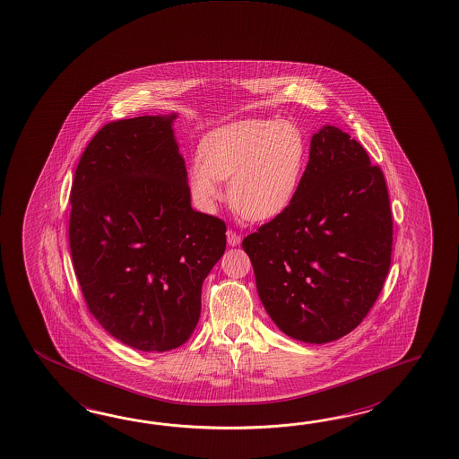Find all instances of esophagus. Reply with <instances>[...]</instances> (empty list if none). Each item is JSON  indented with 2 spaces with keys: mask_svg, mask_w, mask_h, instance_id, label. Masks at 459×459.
<instances>
[{
  "mask_svg": "<svg viewBox=\"0 0 459 459\" xmlns=\"http://www.w3.org/2000/svg\"><path fill=\"white\" fill-rule=\"evenodd\" d=\"M242 242V237L234 232V230H227V244L230 245V247H237V245H240Z\"/></svg>",
  "mask_w": 459,
  "mask_h": 459,
  "instance_id": "1",
  "label": "esophagus"
}]
</instances>
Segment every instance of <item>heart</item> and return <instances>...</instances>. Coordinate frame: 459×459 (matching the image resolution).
I'll return each instance as SVG.
<instances>
[{
	"instance_id": "b5f03b06",
	"label": "heart",
	"mask_w": 459,
	"mask_h": 459,
	"mask_svg": "<svg viewBox=\"0 0 459 459\" xmlns=\"http://www.w3.org/2000/svg\"><path fill=\"white\" fill-rule=\"evenodd\" d=\"M200 160L187 166L194 201L212 211L224 199L222 181L235 211L264 222L283 214L299 191L307 160L305 134L295 123L245 118L217 126L199 144Z\"/></svg>"
}]
</instances>
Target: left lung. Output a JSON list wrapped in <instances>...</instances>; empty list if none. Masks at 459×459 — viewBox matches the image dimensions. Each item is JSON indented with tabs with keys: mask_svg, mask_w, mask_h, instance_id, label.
Returning <instances> with one entry per match:
<instances>
[{
	"mask_svg": "<svg viewBox=\"0 0 459 459\" xmlns=\"http://www.w3.org/2000/svg\"><path fill=\"white\" fill-rule=\"evenodd\" d=\"M387 184L360 143L333 125L311 138L293 204L245 237L256 291L286 336L326 344L374 306L392 256Z\"/></svg>",
	"mask_w": 459,
	"mask_h": 459,
	"instance_id": "1",
	"label": "left lung"
}]
</instances>
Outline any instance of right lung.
I'll return each instance as SVG.
<instances>
[{"mask_svg":"<svg viewBox=\"0 0 459 459\" xmlns=\"http://www.w3.org/2000/svg\"><path fill=\"white\" fill-rule=\"evenodd\" d=\"M176 118L105 125L72 184V262L89 311L110 336L144 352L191 337L203 281L225 252L224 222L191 205Z\"/></svg>","mask_w":459,"mask_h":459,"instance_id":"right-lung-1","label":"right lung"}]
</instances>
